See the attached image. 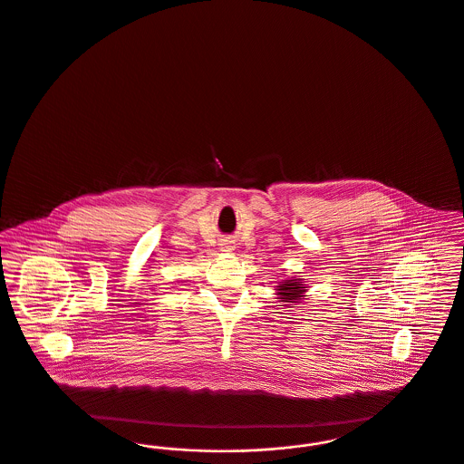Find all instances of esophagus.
<instances>
[{
    "mask_svg": "<svg viewBox=\"0 0 464 464\" xmlns=\"http://www.w3.org/2000/svg\"><path fill=\"white\" fill-rule=\"evenodd\" d=\"M222 246H224V248H233V246H231V242H227V240L222 243Z\"/></svg>",
    "mask_w": 464,
    "mask_h": 464,
    "instance_id": "1",
    "label": "esophagus"
}]
</instances>
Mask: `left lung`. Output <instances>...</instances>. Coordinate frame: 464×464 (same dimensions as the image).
Masks as SVG:
<instances>
[{
	"label": "left lung",
	"mask_w": 464,
	"mask_h": 464,
	"mask_svg": "<svg viewBox=\"0 0 464 464\" xmlns=\"http://www.w3.org/2000/svg\"><path fill=\"white\" fill-rule=\"evenodd\" d=\"M275 290H276L278 299L287 303L288 308H297L295 304L306 297L304 294L308 287L304 285L303 278H292V280H282Z\"/></svg>",
	"instance_id": "left-lung-1"
}]
</instances>
